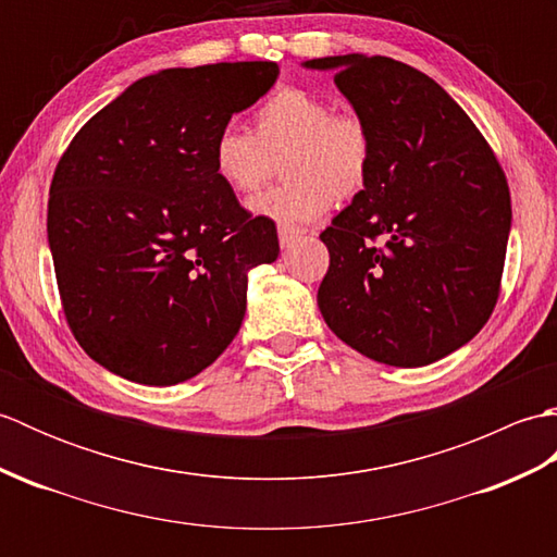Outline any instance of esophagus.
Here are the masks:
<instances>
[{"label": "esophagus", "instance_id": "esophagus-1", "mask_svg": "<svg viewBox=\"0 0 557 557\" xmlns=\"http://www.w3.org/2000/svg\"><path fill=\"white\" fill-rule=\"evenodd\" d=\"M277 236H280V246L282 248H289V246H294V242L301 239L304 232L297 230V227H280Z\"/></svg>", "mask_w": 557, "mask_h": 557}]
</instances>
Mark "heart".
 Masks as SVG:
<instances>
[{
    "label": "heart",
    "instance_id": "b5f03b06",
    "mask_svg": "<svg viewBox=\"0 0 557 557\" xmlns=\"http://www.w3.org/2000/svg\"><path fill=\"white\" fill-rule=\"evenodd\" d=\"M280 160L285 184L248 200V210L282 227L321 220L335 200L357 198L369 184L373 138L361 116L335 112L304 88H280L253 112V134L222 126L210 162L236 196H251Z\"/></svg>",
    "mask_w": 557,
    "mask_h": 557
}]
</instances>
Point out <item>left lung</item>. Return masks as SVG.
<instances>
[{
  "mask_svg": "<svg viewBox=\"0 0 557 557\" xmlns=\"http://www.w3.org/2000/svg\"><path fill=\"white\" fill-rule=\"evenodd\" d=\"M335 86L373 138L369 184L321 234L318 309L363 357L399 369L465 347L498 301L512 227L505 174L467 112L389 57L304 62Z\"/></svg>",
  "mask_w": 557,
  "mask_h": 557,
  "instance_id": "1",
  "label": "left lung"
}]
</instances>
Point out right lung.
Returning a JSON list of instances; mask_svg holds the SVG:
<instances>
[{
    "instance_id": "1",
    "label": "right lung",
    "mask_w": 557,
    "mask_h": 557,
    "mask_svg": "<svg viewBox=\"0 0 557 557\" xmlns=\"http://www.w3.org/2000/svg\"><path fill=\"white\" fill-rule=\"evenodd\" d=\"M277 76L275 62L162 69L59 160L47 242L71 333L102 369L176 385L239 333L248 272L277 260V230L218 180L210 146Z\"/></svg>"
}]
</instances>
